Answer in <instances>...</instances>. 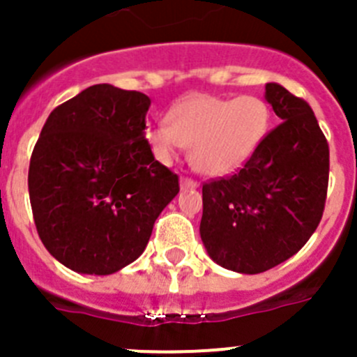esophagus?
Returning <instances> with one entry per match:
<instances>
[{
  "instance_id": "1",
  "label": "esophagus",
  "mask_w": 357,
  "mask_h": 357,
  "mask_svg": "<svg viewBox=\"0 0 357 357\" xmlns=\"http://www.w3.org/2000/svg\"><path fill=\"white\" fill-rule=\"evenodd\" d=\"M181 188L182 189H197L198 182H195L193 178H188V176H182L181 178Z\"/></svg>"
}]
</instances>
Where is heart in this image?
<instances>
[{
    "mask_svg": "<svg viewBox=\"0 0 357 357\" xmlns=\"http://www.w3.org/2000/svg\"><path fill=\"white\" fill-rule=\"evenodd\" d=\"M168 119L146 134L157 159L168 164L191 146V162L207 176L241 168L272 130V109L259 96L189 94L172 107Z\"/></svg>",
    "mask_w": 357,
    "mask_h": 357,
    "instance_id": "b5f03b06",
    "label": "heart"
}]
</instances>
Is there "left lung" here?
<instances>
[{"instance_id":"1","label":"left lung","mask_w":357,"mask_h":357,"mask_svg":"<svg viewBox=\"0 0 357 357\" xmlns=\"http://www.w3.org/2000/svg\"><path fill=\"white\" fill-rule=\"evenodd\" d=\"M264 98L282 123L238 173L202 188L207 254L248 275L304 247L320 223L329 184V144L313 109L279 84H266Z\"/></svg>"}]
</instances>
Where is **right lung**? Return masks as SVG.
<instances>
[{
	"instance_id": "1",
	"label": "right lung",
	"mask_w": 357,
	"mask_h": 357,
	"mask_svg": "<svg viewBox=\"0 0 357 357\" xmlns=\"http://www.w3.org/2000/svg\"><path fill=\"white\" fill-rule=\"evenodd\" d=\"M150 103L98 84L44 123L28 169L31 213L46 250L73 272L110 275L137 259L181 189L144 135Z\"/></svg>"
}]
</instances>
